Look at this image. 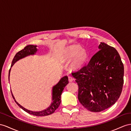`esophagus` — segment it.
Returning <instances> with one entry per match:
<instances>
[{"label":"esophagus","mask_w":131,"mask_h":131,"mask_svg":"<svg viewBox=\"0 0 131 131\" xmlns=\"http://www.w3.org/2000/svg\"><path fill=\"white\" fill-rule=\"evenodd\" d=\"M68 79H69V81H70V82H72L73 80V78L72 76H69V77H68Z\"/></svg>","instance_id":"1"}]
</instances>
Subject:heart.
<instances>
[{
	"label": "heart",
	"instance_id": "1",
	"mask_svg": "<svg viewBox=\"0 0 131 131\" xmlns=\"http://www.w3.org/2000/svg\"><path fill=\"white\" fill-rule=\"evenodd\" d=\"M75 58L72 63V66L76 68L82 66L86 61L88 54L85 50L79 45L69 46L63 52V59L65 61H70Z\"/></svg>",
	"mask_w": 131,
	"mask_h": 131
}]
</instances>
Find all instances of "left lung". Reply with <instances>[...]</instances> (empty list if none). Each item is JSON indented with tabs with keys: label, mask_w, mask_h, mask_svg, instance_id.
Returning a JSON list of instances; mask_svg holds the SVG:
<instances>
[{
	"label": "left lung",
	"mask_w": 131,
	"mask_h": 131,
	"mask_svg": "<svg viewBox=\"0 0 131 131\" xmlns=\"http://www.w3.org/2000/svg\"><path fill=\"white\" fill-rule=\"evenodd\" d=\"M89 62L72 72L79 86L78 99L91 112H101L115 104L121 94L124 66L115 48L101 42Z\"/></svg>",
	"instance_id": "8db88e82"
}]
</instances>
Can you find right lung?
Segmentation results:
<instances>
[{
  "label": "right lung",
  "instance_id": "right-lung-1",
  "mask_svg": "<svg viewBox=\"0 0 131 131\" xmlns=\"http://www.w3.org/2000/svg\"><path fill=\"white\" fill-rule=\"evenodd\" d=\"M37 51L36 46L32 45H29L25 46V48L23 50L19 51L16 53L14 59L13 60V61L12 63L11 68L14 64L16 61H17L19 59H22L24 57L28 56L30 55H34V53ZM10 69L9 71V76H10ZM69 83L68 81V77L65 76L63 77L61 79L60 81L57 83V84L53 86L52 89V103H51V106L48 108L44 110L41 111L39 112H33L29 111L27 109L24 108L23 106H21L20 104H19L16 101L14 96L13 95V93L12 92V95L13 96V98L14 99L15 102L16 104L21 108L23 110L25 111V112H28L29 114H31L32 115H34L36 116H45L50 115L51 114L53 113L55 111V110L58 108L60 103H61V95L62 92L63 91V89L66 86V85ZM12 92V91H11Z\"/></svg>",
  "mask_w": 131,
  "mask_h": 131
}]
</instances>
